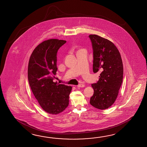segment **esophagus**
Returning a JSON list of instances; mask_svg holds the SVG:
<instances>
[{"label": "esophagus", "instance_id": "obj_1", "mask_svg": "<svg viewBox=\"0 0 147 147\" xmlns=\"http://www.w3.org/2000/svg\"><path fill=\"white\" fill-rule=\"evenodd\" d=\"M77 86L78 88H83L85 86L84 84H78V85H77Z\"/></svg>", "mask_w": 147, "mask_h": 147}]
</instances>
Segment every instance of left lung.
<instances>
[{
	"mask_svg": "<svg viewBox=\"0 0 147 147\" xmlns=\"http://www.w3.org/2000/svg\"><path fill=\"white\" fill-rule=\"evenodd\" d=\"M88 37L93 51V71L101 73L97 83L91 85L94 92L90 103L94 108L105 110L110 107L117 98L123 81V63L113 42L96 35Z\"/></svg>",
	"mask_w": 147,
	"mask_h": 147,
	"instance_id": "obj_1",
	"label": "left lung"
}]
</instances>
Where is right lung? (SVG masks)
Wrapping results in <instances>:
<instances>
[{
    "mask_svg": "<svg viewBox=\"0 0 147 147\" xmlns=\"http://www.w3.org/2000/svg\"><path fill=\"white\" fill-rule=\"evenodd\" d=\"M66 40L51 39L36 47L30 57L28 80L33 94L42 109L51 114L64 111L72 88L54 82L57 70V53Z\"/></svg>",
    "mask_w": 147,
    "mask_h": 147,
    "instance_id": "obj_1",
    "label": "right lung"
}]
</instances>
